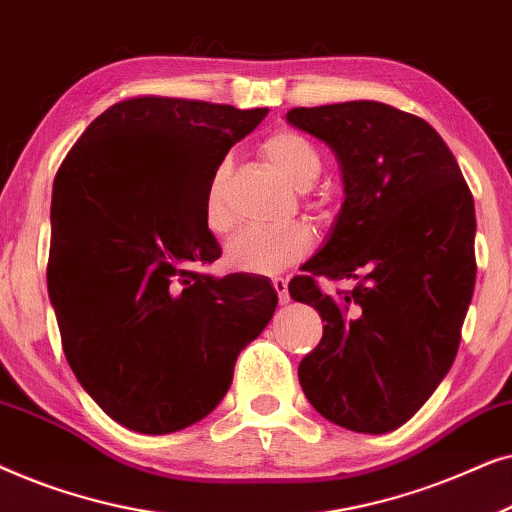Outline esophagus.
Returning a JSON list of instances; mask_svg holds the SVG:
<instances>
[{
	"label": "esophagus",
	"instance_id": "obj_1",
	"mask_svg": "<svg viewBox=\"0 0 512 512\" xmlns=\"http://www.w3.org/2000/svg\"><path fill=\"white\" fill-rule=\"evenodd\" d=\"M272 286H275V291H277V296H279V303H282V305L289 303L291 296H289V284H286V279L275 277V279H272Z\"/></svg>",
	"mask_w": 512,
	"mask_h": 512
}]
</instances>
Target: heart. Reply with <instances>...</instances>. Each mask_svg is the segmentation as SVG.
<instances>
[{"instance_id":"obj_1","label":"heart","mask_w":512,"mask_h":512,"mask_svg":"<svg viewBox=\"0 0 512 512\" xmlns=\"http://www.w3.org/2000/svg\"><path fill=\"white\" fill-rule=\"evenodd\" d=\"M263 153L272 167L296 188H307L321 172V158L310 139L296 130H277L265 137ZM230 160H221L214 167L205 188L202 216L212 233L221 235L233 226V214L228 207V179ZM314 237L310 228L291 223L284 228H244L226 247V261L237 272L249 275H279L300 258L310 254Z\"/></svg>"}]
</instances>
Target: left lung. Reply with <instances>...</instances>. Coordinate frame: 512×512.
<instances>
[{
  "label": "left lung",
  "instance_id": "left-lung-1",
  "mask_svg": "<svg viewBox=\"0 0 512 512\" xmlns=\"http://www.w3.org/2000/svg\"><path fill=\"white\" fill-rule=\"evenodd\" d=\"M286 121L331 146L345 184L331 237L289 284L326 321L300 387L342 429L394 431L457 356L475 286L473 195L443 137L389 104L298 107ZM317 276L357 286L333 299Z\"/></svg>",
  "mask_w": 512,
  "mask_h": 512
}]
</instances>
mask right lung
Listing matches in <instances>:
<instances>
[{
  "instance_id": "obj_1",
  "label": "right lung",
  "mask_w": 512,
  "mask_h": 512,
  "mask_svg": "<svg viewBox=\"0 0 512 512\" xmlns=\"http://www.w3.org/2000/svg\"><path fill=\"white\" fill-rule=\"evenodd\" d=\"M268 109L132 97L88 125L53 181L48 296L90 398L160 436L212 412L277 307L263 277L193 270L221 256L202 202L214 167Z\"/></svg>"
}]
</instances>
